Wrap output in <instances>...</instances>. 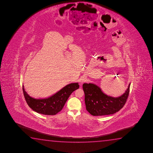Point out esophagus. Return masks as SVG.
Masks as SVG:
<instances>
[{"label":"esophagus","instance_id":"34e87169","mask_svg":"<svg viewBox=\"0 0 153 153\" xmlns=\"http://www.w3.org/2000/svg\"><path fill=\"white\" fill-rule=\"evenodd\" d=\"M84 79H82V82H84Z\"/></svg>","mask_w":153,"mask_h":153}]
</instances>
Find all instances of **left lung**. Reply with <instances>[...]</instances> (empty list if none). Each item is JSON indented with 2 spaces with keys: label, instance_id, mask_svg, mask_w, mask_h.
Returning <instances> with one entry per match:
<instances>
[{
  "label": "left lung",
  "instance_id": "8db88e82",
  "mask_svg": "<svg viewBox=\"0 0 153 153\" xmlns=\"http://www.w3.org/2000/svg\"><path fill=\"white\" fill-rule=\"evenodd\" d=\"M131 83L122 95L113 97L105 94L97 85L84 83L85 102L87 111L93 116L108 115L120 111L125 104L129 93Z\"/></svg>",
  "mask_w": 153,
  "mask_h": 153
}]
</instances>
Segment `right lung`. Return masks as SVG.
Listing matches in <instances>:
<instances>
[{
  "mask_svg": "<svg viewBox=\"0 0 153 153\" xmlns=\"http://www.w3.org/2000/svg\"><path fill=\"white\" fill-rule=\"evenodd\" d=\"M79 87L78 82L71 83L53 95L43 99H36L30 97L25 90L24 86L22 91L27 104L33 111L44 115H54L63 108L69 96Z\"/></svg>",
  "mask_w": 153,
  "mask_h": 153,
  "instance_id": "1",
  "label": "right lung"
}]
</instances>
